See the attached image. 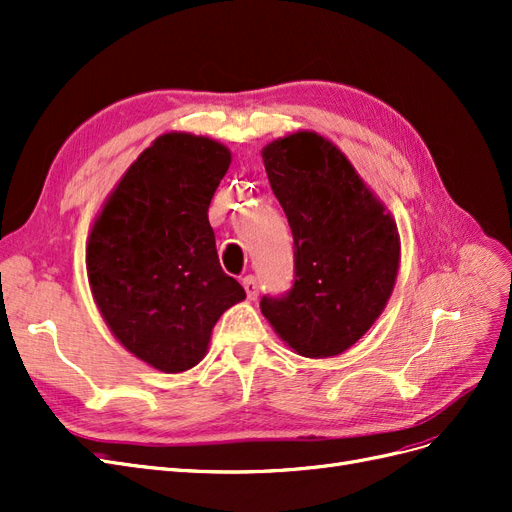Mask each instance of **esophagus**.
I'll return each mask as SVG.
<instances>
[{
  "label": "esophagus",
  "mask_w": 512,
  "mask_h": 512,
  "mask_svg": "<svg viewBox=\"0 0 512 512\" xmlns=\"http://www.w3.org/2000/svg\"><path fill=\"white\" fill-rule=\"evenodd\" d=\"M243 288H245V292H247V299L250 301H254L256 297H258V280L254 275H245L243 277Z\"/></svg>",
  "instance_id": "34e87169"
}]
</instances>
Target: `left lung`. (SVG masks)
I'll return each instance as SVG.
<instances>
[{
	"label": "left lung",
	"mask_w": 512,
	"mask_h": 512,
	"mask_svg": "<svg viewBox=\"0 0 512 512\" xmlns=\"http://www.w3.org/2000/svg\"><path fill=\"white\" fill-rule=\"evenodd\" d=\"M294 239V284L262 297L275 333L301 356L342 354L369 331L399 269L391 213L331 141L294 132L262 149Z\"/></svg>",
	"instance_id": "8db88e82"
}]
</instances>
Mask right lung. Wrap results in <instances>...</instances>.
<instances>
[{
	"label": "right lung",
	"instance_id": "1",
	"mask_svg": "<svg viewBox=\"0 0 512 512\" xmlns=\"http://www.w3.org/2000/svg\"><path fill=\"white\" fill-rule=\"evenodd\" d=\"M230 151L207 136H158L106 198L87 239V277L108 329L164 374L203 361L215 322L245 299L222 271L209 205Z\"/></svg>",
	"mask_w": 512,
	"mask_h": 512
}]
</instances>
